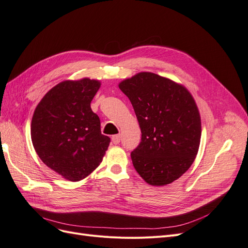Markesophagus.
<instances>
[{"label": "esophagus", "mask_w": 248, "mask_h": 248, "mask_svg": "<svg viewBox=\"0 0 248 248\" xmlns=\"http://www.w3.org/2000/svg\"><path fill=\"white\" fill-rule=\"evenodd\" d=\"M120 140H121L120 134H116V135H113V136H112V142H113L114 144H118L119 142H120Z\"/></svg>", "instance_id": "obj_1"}]
</instances>
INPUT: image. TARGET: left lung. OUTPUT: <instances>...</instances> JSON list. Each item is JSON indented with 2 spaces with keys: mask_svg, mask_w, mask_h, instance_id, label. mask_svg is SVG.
<instances>
[{
  "mask_svg": "<svg viewBox=\"0 0 248 248\" xmlns=\"http://www.w3.org/2000/svg\"><path fill=\"white\" fill-rule=\"evenodd\" d=\"M141 130L131 153L137 173L148 184L164 186L180 178L199 152L202 122L194 98L170 79L141 72L120 82Z\"/></svg>",
  "mask_w": 248,
  "mask_h": 248,
  "instance_id": "obj_1",
  "label": "left lung"
}]
</instances>
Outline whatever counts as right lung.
<instances>
[{
	"instance_id": "right-lung-1",
	"label": "right lung",
	"mask_w": 248,
	"mask_h": 248,
	"mask_svg": "<svg viewBox=\"0 0 248 248\" xmlns=\"http://www.w3.org/2000/svg\"><path fill=\"white\" fill-rule=\"evenodd\" d=\"M101 82L66 80L42 98L32 116L31 140L39 158L69 181H79L101 164L110 144L91 103Z\"/></svg>"
}]
</instances>
